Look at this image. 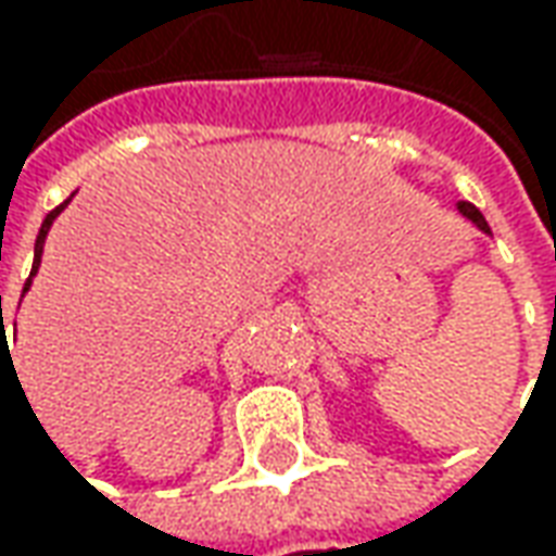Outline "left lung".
I'll use <instances>...</instances> for the list:
<instances>
[{
    "instance_id": "8db88e82",
    "label": "left lung",
    "mask_w": 556,
    "mask_h": 556,
    "mask_svg": "<svg viewBox=\"0 0 556 556\" xmlns=\"http://www.w3.org/2000/svg\"><path fill=\"white\" fill-rule=\"evenodd\" d=\"M455 208H458V212H462V215H465V218H468L470 224L477 227V230H483L486 237H492V230H489V224H486V218H483V212H480V208H477L473 202H465V200L455 202Z\"/></svg>"
}]
</instances>
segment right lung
Listing matches in <instances>:
<instances>
[{"label": "right lung", "instance_id": "obj_1", "mask_svg": "<svg viewBox=\"0 0 556 556\" xmlns=\"http://www.w3.org/2000/svg\"><path fill=\"white\" fill-rule=\"evenodd\" d=\"M73 200V197H70ZM70 200H64L58 208H51L49 215H46V220H42V227H39V237H36V249H33V270H29V279L24 282V295L29 292V286H33V277L39 274V264H42V249H46V237H49V230H51V224H54V218L64 212L70 205ZM2 356H11L9 354V338H5V326H2V295H0V359ZM14 366V363H11Z\"/></svg>", "mask_w": 556, "mask_h": 556}]
</instances>
